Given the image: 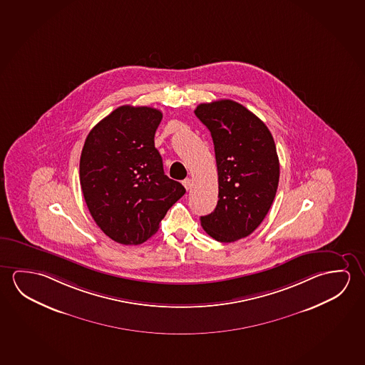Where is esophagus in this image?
I'll use <instances>...</instances> for the list:
<instances>
[{
    "label": "esophagus",
    "mask_w": 365,
    "mask_h": 365,
    "mask_svg": "<svg viewBox=\"0 0 365 365\" xmlns=\"http://www.w3.org/2000/svg\"><path fill=\"white\" fill-rule=\"evenodd\" d=\"M182 185L185 186L186 190H189L191 187V179H185L182 181Z\"/></svg>",
    "instance_id": "34e87169"
}]
</instances>
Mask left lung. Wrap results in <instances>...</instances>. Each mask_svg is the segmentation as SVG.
Instances as JSON below:
<instances>
[{
  "instance_id": "1",
  "label": "left lung",
  "mask_w": 365,
  "mask_h": 365,
  "mask_svg": "<svg viewBox=\"0 0 365 365\" xmlns=\"http://www.w3.org/2000/svg\"><path fill=\"white\" fill-rule=\"evenodd\" d=\"M208 128L218 170V202L200 217L204 231L220 242L247 237L267 217L279 184L278 153L270 130L233 100L197 105Z\"/></svg>"
}]
</instances>
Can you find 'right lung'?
Wrapping results in <instances>:
<instances>
[{"mask_svg": "<svg viewBox=\"0 0 365 365\" xmlns=\"http://www.w3.org/2000/svg\"><path fill=\"white\" fill-rule=\"evenodd\" d=\"M163 113L123 105L87 135L80 182L87 208L108 237L140 245L152 237L185 187L163 173L155 133Z\"/></svg>", "mask_w": 365, "mask_h": 365, "instance_id": "right-lung-1", "label": "right lung"}]
</instances>
